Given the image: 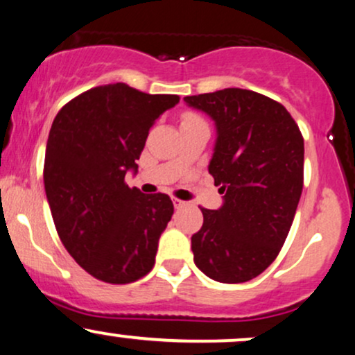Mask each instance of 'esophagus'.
Masks as SVG:
<instances>
[{"instance_id": "esophagus-1", "label": "esophagus", "mask_w": 355, "mask_h": 355, "mask_svg": "<svg viewBox=\"0 0 355 355\" xmlns=\"http://www.w3.org/2000/svg\"><path fill=\"white\" fill-rule=\"evenodd\" d=\"M173 204H174V207H176V209H182L184 205H187L186 200H181V199H176V198L173 199Z\"/></svg>"}]
</instances>
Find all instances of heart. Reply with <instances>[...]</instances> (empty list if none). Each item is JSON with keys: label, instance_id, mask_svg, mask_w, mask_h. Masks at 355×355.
I'll return each mask as SVG.
<instances>
[{"label": "heart", "instance_id": "heart-1", "mask_svg": "<svg viewBox=\"0 0 355 355\" xmlns=\"http://www.w3.org/2000/svg\"><path fill=\"white\" fill-rule=\"evenodd\" d=\"M184 118H198V116H196V115H186Z\"/></svg>", "mask_w": 355, "mask_h": 355}]
</instances>
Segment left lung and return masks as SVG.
I'll return each mask as SVG.
<instances>
[{
    "label": "left lung",
    "instance_id": "8db88e82",
    "mask_svg": "<svg viewBox=\"0 0 355 355\" xmlns=\"http://www.w3.org/2000/svg\"><path fill=\"white\" fill-rule=\"evenodd\" d=\"M216 123L209 163L224 204L200 209L192 235L194 263L220 283H243L273 263L291 229L303 191L304 141L282 103L243 89L184 97Z\"/></svg>",
    "mask_w": 355,
    "mask_h": 355
}]
</instances>
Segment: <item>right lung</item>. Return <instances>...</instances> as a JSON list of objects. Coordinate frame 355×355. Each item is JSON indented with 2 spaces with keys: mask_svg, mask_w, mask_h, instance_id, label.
Returning a JSON list of instances; mask_svg holds the SVG:
<instances>
[{
  "mask_svg": "<svg viewBox=\"0 0 355 355\" xmlns=\"http://www.w3.org/2000/svg\"><path fill=\"white\" fill-rule=\"evenodd\" d=\"M178 95L108 84L84 92L52 121L44 187L64 247L87 273L126 284L148 275L174 207L169 196L125 182L150 128Z\"/></svg>",
  "mask_w": 355,
  "mask_h": 355,
  "instance_id": "1",
  "label": "right lung"
}]
</instances>
